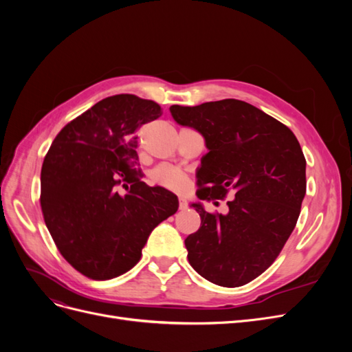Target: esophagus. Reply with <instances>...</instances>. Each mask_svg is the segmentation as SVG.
<instances>
[{
    "mask_svg": "<svg viewBox=\"0 0 352 352\" xmlns=\"http://www.w3.org/2000/svg\"><path fill=\"white\" fill-rule=\"evenodd\" d=\"M188 207V201H186V198H182L180 197L179 198V210H185Z\"/></svg>",
    "mask_w": 352,
    "mask_h": 352,
    "instance_id": "esophagus-1",
    "label": "esophagus"
}]
</instances>
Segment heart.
Here are the masks:
<instances>
[{
    "instance_id": "b5f03b06",
    "label": "heart",
    "mask_w": 352,
    "mask_h": 352,
    "mask_svg": "<svg viewBox=\"0 0 352 352\" xmlns=\"http://www.w3.org/2000/svg\"><path fill=\"white\" fill-rule=\"evenodd\" d=\"M151 182L157 186H162L167 190L173 192H182L186 186V176L182 170L170 166V164H160L150 173Z\"/></svg>"
}]
</instances>
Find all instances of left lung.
<instances>
[{
    "label": "left lung",
    "instance_id": "8db88e82",
    "mask_svg": "<svg viewBox=\"0 0 352 352\" xmlns=\"http://www.w3.org/2000/svg\"><path fill=\"white\" fill-rule=\"evenodd\" d=\"M170 113L195 129L208 153L197 170L198 198L233 190L226 214H210L192 202L199 229L185 239L189 264L202 278L236 287L260 276L282 251L305 197V158L300 142L280 122L239 100H221Z\"/></svg>",
    "mask_w": 352,
    "mask_h": 352
}]
</instances>
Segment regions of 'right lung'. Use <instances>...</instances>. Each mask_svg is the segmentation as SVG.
I'll use <instances>...</instances> for the list:
<instances>
[{"label":"right lung","mask_w":352,"mask_h":352,"mask_svg":"<svg viewBox=\"0 0 352 352\" xmlns=\"http://www.w3.org/2000/svg\"><path fill=\"white\" fill-rule=\"evenodd\" d=\"M162 116L135 95L104 98L56 136L41 170L45 225L74 269L113 279L140 261L155 226L177 211V197L148 186L138 167V129Z\"/></svg>","instance_id":"right-lung-1"}]
</instances>
